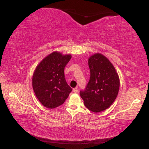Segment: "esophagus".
<instances>
[{
  "label": "esophagus",
  "mask_w": 149,
  "mask_h": 149,
  "mask_svg": "<svg viewBox=\"0 0 149 149\" xmlns=\"http://www.w3.org/2000/svg\"><path fill=\"white\" fill-rule=\"evenodd\" d=\"M73 92H74V93H78V89H77V87H75V88L73 89Z\"/></svg>",
  "instance_id": "esophagus-1"
}]
</instances>
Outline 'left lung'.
<instances>
[{
    "label": "left lung",
    "mask_w": 149,
    "mask_h": 149,
    "mask_svg": "<svg viewBox=\"0 0 149 149\" xmlns=\"http://www.w3.org/2000/svg\"><path fill=\"white\" fill-rule=\"evenodd\" d=\"M88 64L90 79L80 96L90 111L101 112L116 100L120 89L119 76L111 62L100 53L89 56Z\"/></svg>",
    "instance_id": "1"
}]
</instances>
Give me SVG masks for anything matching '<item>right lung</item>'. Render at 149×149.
Wrapping results in <instances>:
<instances>
[{"label":"right lung","instance_id":"add662e5","mask_svg":"<svg viewBox=\"0 0 149 149\" xmlns=\"http://www.w3.org/2000/svg\"><path fill=\"white\" fill-rule=\"evenodd\" d=\"M72 58L53 52L42 60L36 67L32 78L34 92L45 107L53 109L62 105L69 96L71 87L65 79L64 68Z\"/></svg>","mask_w":149,"mask_h":149}]
</instances>
